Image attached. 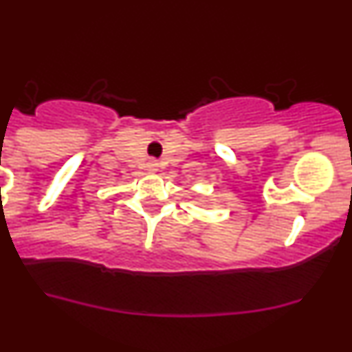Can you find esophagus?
<instances>
[{
  "label": "esophagus",
  "mask_w": 352,
  "mask_h": 352,
  "mask_svg": "<svg viewBox=\"0 0 352 352\" xmlns=\"http://www.w3.org/2000/svg\"><path fill=\"white\" fill-rule=\"evenodd\" d=\"M148 166H149V170H151V172H156V170H158V163H156V162H151Z\"/></svg>",
  "instance_id": "esophagus-1"
}]
</instances>
